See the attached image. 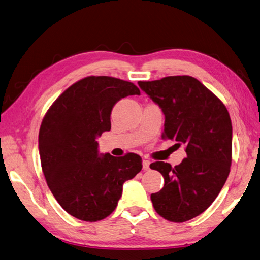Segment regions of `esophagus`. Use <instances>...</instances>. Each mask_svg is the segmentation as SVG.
Returning a JSON list of instances; mask_svg holds the SVG:
<instances>
[{
    "label": "esophagus",
    "instance_id": "esophagus-1",
    "mask_svg": "<svg viewBox=\"0 0 260 260\" xmlns=\"http://www.w3.org/2000/svg\"><path fill=\"white\" fill-rule=\"evenodd\" d=\"M149 165H150V161L149 160H147V159L143 160V169L145 171H148L149 170Z\"/></svg>",
    "mask_w": 260,
    "mask_h": 260
}]
</instances>
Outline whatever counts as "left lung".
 <instances>
[{
	"mask_svg": "<svg viewBox=\"0 0 260 260\" xmlns=\"http://www.w3.org/2000/svg\"><path fill=\"white\" fill-rule=\"evenodd\" d=\"M165 115L163 139L185 146V157L174 168L150 164L163 175L164 187L150 199L158 215L182 223L205 212L221 192L232 161V123L226 107L190 76L139 81Z\"/></svg>",
	"mask_w": 260,
	"mask_h": 260,
	"instance_id": "8db88e82",
	"label": "left lung"
}]
</instances>
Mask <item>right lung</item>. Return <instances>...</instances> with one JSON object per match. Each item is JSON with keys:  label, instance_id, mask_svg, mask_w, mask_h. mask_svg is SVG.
I'll list each match as a JSON object with an SVG mask.
<instances>
[{"label": "right lung", "instance_id": "add662e5", "mask_svg": "<svg viewBox=\"0 0 260 260\" xmlns=\"http://www.w3.org/2000/svg\"><path fill=\"white\" fill-rule=\"evenodd\" d=\"M139 88L113 77L90 76L57 97L42 122L38 149L48 188L71 216L97 222L116 208L123 183L138 174L139 155L99 153L97 137L111 130V112Z\"/></svg>", "mask_w": 260, "mask_h": 260}]
</instances>
